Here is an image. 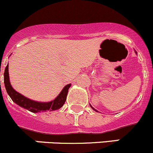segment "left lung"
I'll return each instance as SVG.
<instances>
[{"label": "left lung", "instance_id": "1", "mask_svg": "<svg viewBox=\"0 0 153 153\" xmlns=\"http://www.w3.org/2000/svg\"><path fill=\"white\" fill-rule=\"evenodd\" d=\"M135 53H136V52H135ZM91 108H92V109H93V110H94V111H95L98 112V111H97V110H95V109H94V108H93V107H92V106H91Z\"/></svg>", "mask_w": 153, "mask_h": 153}]
</instances>
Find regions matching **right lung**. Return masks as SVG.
<instances>
[{"mask_svg":"<svg viewBox=\"0 0 153 153\" xmlns=\"http://www.w3.org/2000/svg\"><path fill=\"white\" fill-rule=\"evenodd\" d=\"M9 65H6L5 71H4V85L6 90V92L9 94L10 98L15 103L18 105L19 106L28 110V111L33 112V113H40L45 111H52L59 109L63 106L66 101L68 88L71 87V84L67 85L62 89L60 94L54 100L49 102H38L35 101H32L26 97H23L18 92L13 89L9 82V71H8Z\"/></svg>","mask_w":153,"mask_h":153,"instance_id":"right-lung-1","label":"right lung"}]
</instances>
